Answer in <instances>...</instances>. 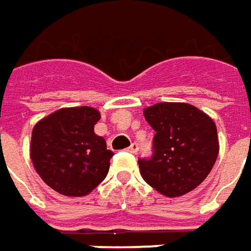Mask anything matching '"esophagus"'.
I'll list each match as a JSON object with an SVG mask.
<instances>
[{
  "label": "esophagus",
  "instance_id": "1",
  "mask_svg": "<svg viewBox=\"0 0 251 251\" xmlns=\"http://www.w3.org/2000/svg\"><path fill=\"white\" fill-rule=\"evenodd\" d=\"M127 151L131 152V153H137L138 152V144H131L130 147L127 148Z\"/></svg>",
  "mask_w": 251,
  "mask_h": 251
}]
</instances>
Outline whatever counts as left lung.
Returning <instances> with one entry per match:
<instances>
[{
	"instance_id": "obj_1",
	"label": "left lung",
	"mask_w": 251,
	"mask_h": 251,
	"mask_svg": "<svg viewBox=\"0 0 251 251\" xmlns=\"http://www.w3.org/2000/svg\"><path fill=\"white\" fill-rule=\"evenodd\" d=\"M155 130L153 153L138 159L142 178L166 197L200 186L215 165L219 141L214 120L193 104L163 101L144 110Z\"/></svg>"
}]
</instances>
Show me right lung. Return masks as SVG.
I'll use <instances>...</instances> for the list:
<instances>
[{
	"label": "right lung",
	"instance_id": "1",
	"mask_svg": "<svg viewBox=\"0 0 251 251\" xmlns=\"http://www.w3.org/2000/svg\"><path fill=\"white\" fill-rule=\"evenodd\" d=\"M99 120L100 113L93 107H65L33 127L30 159L54 191L83 197L107 176L113 152L93 131Z\"/></svg>",
	"mask_w": 251,
	"mask_h": 251
}]
</instances>
